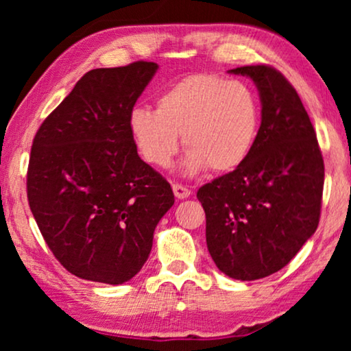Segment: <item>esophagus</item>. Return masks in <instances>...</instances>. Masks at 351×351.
Wrapping results in <instances>:
<instances>
[{
  "mask_svg": "<svg viewBox=\"0 0 351 351\" xmlns=\"http://www.w3.org/2000/svg\"><path fill=\"white\" fill-rule=\"evenodd\" d=\"M172 190H174L176 198H179V199L189 198V196L191 195V191L186 189L185 185H182V184H174V185H172Z\"/></svg>",
  "mask_w": 351,
  "mask_h": 351,
  "instance_id": "1",
  "label": "esophagus"
}]
</instances>
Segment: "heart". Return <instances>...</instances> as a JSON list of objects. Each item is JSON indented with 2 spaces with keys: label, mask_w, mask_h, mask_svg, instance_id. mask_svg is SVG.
Wrapping results in <instances>:
<instances>
[{
  "label": "heart",
  "mask_w": 351,
  "mask_h": 351,
  "mask_svg": "<svg viewBox=\"0 0 351 351\" xmlns=\"http://www.w3.org/2000/svg\"><path fill=\"white\" fill-rule=\"evenodd\" d=\"M262 110L254 90L213 73L185 76L156 99V110L136 107L128 119L138 155L167 167L179 150L189 152L186 174L209 169L230 172L244 165L256 145Z\"/></svg>",
  "instance_id": "1"
}]
</instances>
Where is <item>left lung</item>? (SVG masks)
Masks as SVG:
<instances>
[{"label":"left lung","instance_id":"left-lung-1","mask_svg":"<svg viewBox=\"0 0 351 351\" xmlns=\"http://www.w3.org/2000/svg\"><path fill=\"white\" fill-rule=\"evenodd\" d=\"M258 89L262 123L243 166L201 186L206 243L215 265L252 281L289 263L319 223L324 161L304 104L282 73L247 65Z\"/></svg>","mask_w":351,"mask_h":351}]
</instances>
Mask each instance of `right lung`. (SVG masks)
I'll list each match as a JSON object with an SVG mask.
<instances>
[{
	"label": "right lung",
	"mask_w": 351,
	"mask_h": 351,
	"mask_svg": "<svg viewBox=\"0 0 351 351\" xmlns=\"http://www.w3.org/2000/svg\"><path fill=\"white\" fill-rule=\"evenodd\" d=\"M156 70L138 60L88 71L33 138L28 204L54 257L83 280L136 276L174 204L169 182L141 160L128 126Z\"/></svg>",
	"instance_id": "1"
}]
</instances>
